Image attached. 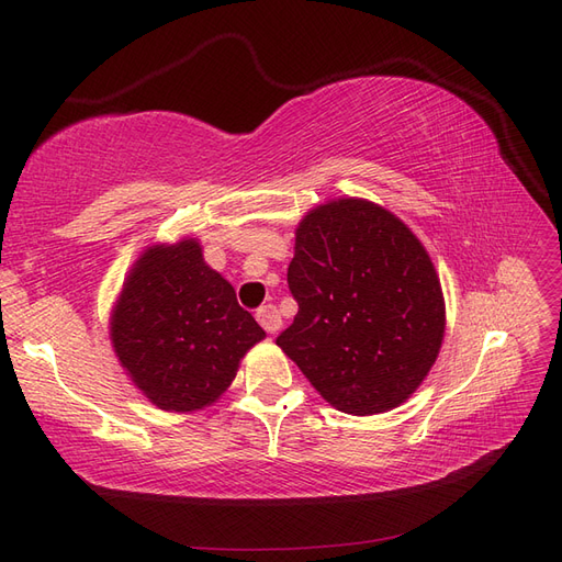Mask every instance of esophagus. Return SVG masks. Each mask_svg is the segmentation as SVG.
<instances>
[{"mask_svg":"<svg viewBox=\"0 0 562 562\" xmlns=\"http://www.w3.org/2000/svg\"><path fill=\"white\" fill-rule=\"evenodd\" d=\"M255 316H258V323L267 333H277L281 328V314L274 304H265Z\"/></svg>","mask_w":562,"mask_h":562,"instance_id":"1","label":"esophagus"}]
</instances>
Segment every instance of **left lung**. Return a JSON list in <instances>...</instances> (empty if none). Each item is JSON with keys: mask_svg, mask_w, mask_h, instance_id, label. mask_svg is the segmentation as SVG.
Wrapping results in <instances>:
<instances>
[{"mask_svg": "<svg viewBox=\"0 0 562 562\" xmlns=\"http://www.w3.org/2000/svg\"><path fill=\"white\" fill-rule=\"evenodd\" d=\"M288 288L297 314L277 345L337 411L386 413L429 375L446 333L443 291L394 213L351 196L310 211Z\"/></svg>", "mask_w": 562, "mask_h": 562, "instance_id": "8db88e82", "label": "left lung"}]
</instances>
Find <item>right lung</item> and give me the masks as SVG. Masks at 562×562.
<instances>
[{"label":"right lung","instance_id":"add662e5","mask_svg":"<svg viewBox=\"0 0 562 562\" xmlns=\"http://www.w3.org/2000/svg\"><path fill=\"white\" fill-rule=\"evenodd\" d=\"M265 330L196 239L151 246L128 271L110 339L126 375L161 411L192 413L225 394Z\"/></svg>","mask_w":562,"mask_h":562}]
</instances>
